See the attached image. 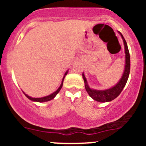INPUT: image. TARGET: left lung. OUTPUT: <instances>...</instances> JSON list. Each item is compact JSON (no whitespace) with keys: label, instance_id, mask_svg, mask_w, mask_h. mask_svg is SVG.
<instances>
[{"label":"left lung","instance_id":"obj_1","mask_svg":"<svg viewBox=\"0 0 146 146\" xmlns=\"http://www.w3.org/2000/svg\"><path fill=\"white\" fill-rule=\"evenodd\" d=\"M119 34L121 36L124 45V51H125V66L123 69V74L121 77L119 82L114 85L111 88H108L106 90H95L90 88L88 85V81L85 78V75L82 73V78H83L84 82H85V88L86 91L88 92V95L90 98H92L94 100L99 102H107L112 101L115 98L120 95L121 91L123 90V88L126 85L127 82L128 78H129V73H130V54H129V48H128L126 40L123 38V35L121 32H119Z\"/></svg>","mask_w":146,"mask_h":146}]
</instances>
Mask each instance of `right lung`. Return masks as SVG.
Segmentation results:
<instances>
[{
  "label": "right lung",
  "instance_id": "obj_1",
  "mask_svg": "<svg viewBox=\"0 0 146 146\" xmlns=\"http://www.w3.org/2000/svg\"><path fill=\"white\" fill-rule=\"evenodd\" d=\"M68 72V70H66V73H65V74H64V78H63L62 81H61V85H60L59 88H58V89H57L55 91V92H53V93L50 94V95H47V96L42 97V98H32V97L29 96V95H27V94L25 93V92L23 91V93H24L25 95V96L27 97L28 99L30 100H32V101H33V102H48V101L51 100H53L54 98H55L57 94H58V92H59V91L61 90V88H62V86H63V82H64V78L66 77V75H67Z\"/></svg>",
  "mask_w": 146,
  "mask_h": 146
}]
</instances>
